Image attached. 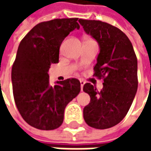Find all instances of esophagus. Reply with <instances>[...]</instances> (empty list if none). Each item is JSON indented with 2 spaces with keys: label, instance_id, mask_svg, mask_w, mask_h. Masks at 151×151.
<instances>
[{
  "label": "esophagus",
  "instance_id": "1",
  "mask_svg": "<svg viewBox=\"0 0 151 151\" xmlns=\"http://www.w3.org/2000/svg\"><path fill=\"white\" fill-rule=\"evenodd\" d=\"M80 83H81V89H82V91L83 86H84V84H85V81H83L82 79H81V80H80Z\"/></svg>",
  "mask_w": 151,
  "mask_h": 151
}]
</instances>
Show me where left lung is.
<instances>
[{"mask_svg":"<svg viewBox=\"0 0 151 151\" xmlns=\"http://www.w3.org/2000/svg\"><path fill=\"white\" fill-rule=\"evenodd\" d=\"M78 22L99 43L94 76L104 80L100 91L91 83L83 86L91 97L83 117L89 126L105 129L120 123L132 105L138 84L137 60L130 40L119 28L97 20Z\"/></svg>","mask_w":151,"mask_h":151,"instance_id":"8db88e82","label":"left lung"}]
</instances>
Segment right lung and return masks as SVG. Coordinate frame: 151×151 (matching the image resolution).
<instances>
[{
  "mask_svg": "<svg viewBox=\"0 0 151 151\" xmlns=\"http://www.w3.org/2000/svg\"><path fill=\"white\" fill-rule=\"evenodd\" d=\"M78 18H56L40 22L22 40L12 66L15 104L23 120L41 130L59 128L65 108L81 91L77 78L50 86L48 69L59 62V50L65 38L79 29Z\"/></svg>",
  "mask_w": 151,
  "mask_h": 151,
  "instance_id": "add662e5",
  "label": "right lung"
}]
</instances>
